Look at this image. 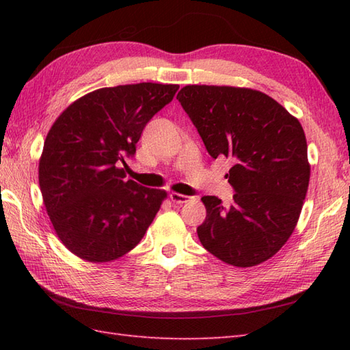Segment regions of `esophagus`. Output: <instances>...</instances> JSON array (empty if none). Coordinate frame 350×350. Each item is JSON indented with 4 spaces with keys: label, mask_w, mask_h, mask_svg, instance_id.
<instances>
[{
    "label": "esophagus",
    "mask_w": 350,
    "mask_h": 350,
    "mask_svg": "<svg viewBox=\"0 0 350 350\" xmlns=\"http://www.w3.org/2000/svg\"><path fill=\"white\" fill-rule=\"evenodd\" d=\"M170 198H171V202L176 203V204H183V203H188L191 197L183 196V194H177V192H171Z\"/></svg>",
    "instance_id": "obj_1"
}]
</instances>
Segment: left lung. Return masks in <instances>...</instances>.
<instances>
[{
  "mask_svg": "<svg viewBox=\"0 0 350 350\" xmlns=\"http://www.w3.org/2000/svg\"><path fill=\"white\" fill-rule=\"evenodd\" d=\"M213 159L233 158V204L202 197L203 247L222 262L250 267L272 257L293 233L310 180L301 123L269 96L237 87L187 85L177 94Z\"/></svg>",
  "mask_w": 350,
  "mask_h": 350,
  "instance_id": "8db88e82",
  "label": "left lung"
}]
</instances>
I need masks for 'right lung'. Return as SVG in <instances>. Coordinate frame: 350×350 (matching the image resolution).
Listing matches in <instances>:
<instances>
[{"label": "right lung", "mask_w": 350, "mask_h": 350, "mask_svg": "<svg viewBox=\"0 0 350 350\" xmlns=\"http://www.w3.org/2000/svg\"><path fill=\"white\" fill-rule=\"evenodd\" d=\"M179 85L141 83L100 88L73 102L52 124L39 162L44 207L73 254L109 262L143 239L165 191L126 179L146 124Z\"/></svg>", "instance_id": "1"}]
</instances>
